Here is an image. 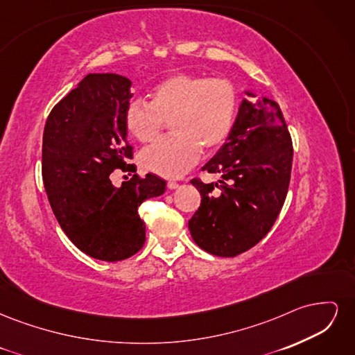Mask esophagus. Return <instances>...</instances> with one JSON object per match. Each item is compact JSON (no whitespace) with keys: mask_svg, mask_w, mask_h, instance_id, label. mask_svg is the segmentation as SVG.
<instances>
[{"mask_svg":"<svg viewBox=\"0 0 355 355\" xmlns=\"http://www.w3.org/2000/svg\"><path fill=\"white\" fill-rule=\"evenodd\" d=\"M178 187H179L178 182H173V180H168V182H167V188H168V189H176Z\"/></svg>","mask_w":355,"mask_h":355,"instance_id":"1","label":"esophagus"}]
</instances>
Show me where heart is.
Returning <instances> with one entry per match:
<instances>
[{
  "instance_id": "heart-1",
  "label": "heart",
  "mask_w": 355,
  "mask_h": 355,
  "mask_svg": "<svg viewBox=\"0 0 355 355\" xmlns=\"http://www.w3.org/2000/svg\"><path fill=\"white\" fill-rule=\"evenodd\" d=\"M148 103L132 101L124 125L136 141L149 144L170 121L173 136L161 139L142 153V167L164 178H178L194 166L201 149L218 151L227 142L239 108V92L227 78L179 72L158 81Z\"/></svg>"
}]
</instances>
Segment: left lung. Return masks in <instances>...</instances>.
<instances>
[{
    "instance_id": "obj_1",
    "label": "left lung",
    "mask_w": 355,
    "mask_h": 355,
    "mask_svg": "<svg viewBox=\"0 0 355 355\" xmlns=\"http://www.w3.org/2000/svg\"><path fill=\"white\" fill-rule=\"evenodd\" d=\"M243 99L231 135L209 163L216 184L192 179L201 204L188 222L202 250L234 257L270 232L290 184L293 145L283 112L272 99Z\"/></svg>"
}]
</instances>
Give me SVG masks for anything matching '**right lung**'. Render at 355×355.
I'll return each mask as SVG.
<instances>
[{"label": "right lung", "mask_w": 355, "mask_h": 355, "mask_svg": "<svg viewBox=\"0 0 355 355\" xmlns=\"http://www.w3.org/2000/svg\"><path fill=\"white\" fill-rule=\"evenodd\" d=\"M132 81L116 73H89L51 110L42 135V180L60 228L81 252L118 262L145 244L141 204L166 191L155 175L121 187L112 173L135 171L124 112Z\"/></svg>", "instance_id": "1"}]
</instances>
